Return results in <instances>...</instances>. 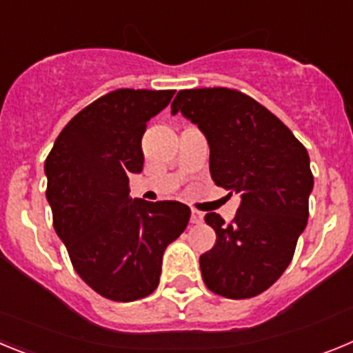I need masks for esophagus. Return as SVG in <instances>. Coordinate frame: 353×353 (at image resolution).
I'll return each mask as SVG.
<instances>
[{
    "instance_id": "34e87169",
    "label": "esophagus",
    "mask_w": 353,
    "mask_h": 353,
    "mask_svg": "<svg viewBox=\"0 0 353 353\" xmlns=\"http://www.w3.org/2000/svg\"><path fill=\"white\" fill-rule=\"evenodd\" d=\"M191 223L192 224H199V223H203V214L198 210H192L191 212Z\"/></svg>"
}]
</instances>
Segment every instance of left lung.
Returning <instances> with one entry per match:
<instances>
[{
    "mask_svg": "<svg viewBox=\"0 0 353 353\" xmlns=\"http://www.w3.org/2000/svg\"><path fill=\"white\" fill-rule=\"evenodd\" d=\"M196 123L210 145L215 185L239 192L230 224L205 215L215 244L199 256L210 292L251 299L281 277L310 215V155L292 130L252 97L233 88L180 90L171 102Z\"/></svg>",
    "mask_w": 353,
    "mask_h": 353,
    "instance_id": "8db88e82",
    "label": "left lung"
}]
</instances>
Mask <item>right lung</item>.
<instances>
[{
  "instance_id": "obj_1",
  "label": "right lung",
  "mask_w": 353,
  "mask_h": 353,
  "mask_svg": "<svg viewBox=\"0 0 353 353\" xmlns=\"http://www.w3.org/2000/svg\"><path fill=\"white\" fill-rule=\"evenodd\" d=\"M174 90L118 88L81 109L46 159L52 224L86 285L117 302L159 286L162 254L185 230L180 201L129 198V173L143 170L141 138Z\"/></svg>"
}]
</instances>
